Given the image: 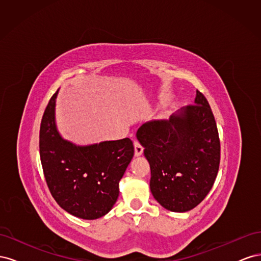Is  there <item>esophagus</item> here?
I'll return each mask as SVG.
<instances>
[{"label": "esophagus", "instance_id": "esophagus-1", "mask_svg": "<svg viewBox=\"0 0 261 261\" xmlns=\"http://www.w3.org/2000/svg\"><path fill=\"white\" fill-rule=\"evenodd\" d=\"M134 147H135V155H136V156H139V155L143 154V152H144V147L140 145V143H139L138 140L134 141Z\"/></svg>", "mask_w": 261, "mask_h": 261}]
</instances>
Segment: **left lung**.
Returning a JSON list of instances; mask_svg holds the SVG:
<instances>
[{
  "label": "left lung",
  "mask_w": 261,
  "mask_h": 261,
  "mask_svg": "<svg viewBox=\"0 0 261 261\" xmlns=\"http://www.w3.org/2000/svg\"><path fill=\"white\" fill-rule=\"evenodd\" d=\"M150 164V191L173 212L194 209L215 183L220 164V140L215 116L197 90L195 105L181 108L169 120L147 122L137 130Z\"/></svg>",
  "instance_id": "8db88e82"
}]
</instances>
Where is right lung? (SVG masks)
<instances>
[{"instance_id":"1","label":"right lung","mask_w":261,"mask_h":261,"mask_svg":"<svg viewBox=\"0 0 261 261\" xmlns=\"http://www.w3.org/2000/svg\"><path fill=\"white\" fill-rule=\"evenodd\" d=\"M50 99L40 125V159L46 184L61 208L85 220L103 217L117 200L118 183L134 155L129 138L77 146L61 136Z\"/></svg>"}]
</instances>
